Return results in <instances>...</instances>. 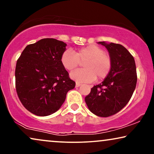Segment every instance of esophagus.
Instances as JSON below:
<instances>
[{"mask_svg":"<svg viewBox=\"0 0 154 154\" xmlns=\"http://www.w3.org/2000/svg\"><path fill=\"white\" fill-rule=\"evenodd\" d=\"M81 84L80 83H78V82H76V83H75V87H79V86H81Z\"/></svg>","mask_w":154,"mask_h":154,"instance_id":"obj_1","label":"esophagus"}]
</instances>
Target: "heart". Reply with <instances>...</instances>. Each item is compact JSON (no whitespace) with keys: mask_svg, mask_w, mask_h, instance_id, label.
<instances>
[{"mask_svg":"<svg viewBox=\"0 0 154 154\" xmlns=\"http://www.w3.org/2000/svg\"><path fill=\"white\" fill-rule=\"evenodd\" d=\"M84 69L71 73L70 77L78 83H90L97 79L103 80L109 75L112 66L111 56L102 48L89 45L79 48L75 52L66 50L61 57V62L65 69L72 71L83 62Z\"/></svg>","mask_w":154,"mask_h":154,"instance_id":"obj_1","label":"heart"}]
</instances>
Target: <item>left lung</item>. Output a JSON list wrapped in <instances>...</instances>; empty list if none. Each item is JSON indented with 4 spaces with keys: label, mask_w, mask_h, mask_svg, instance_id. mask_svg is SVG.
Wrapping results in <instances>:
<instances>
[{
    "label": "left lung",
    "mask_w": 154,
    "mask_h": 154,
    "mask_svg": "<svg viewBox=\"0 0 154 154\" xmlns=\"http://www.w3.org/2000/svg\"><path fill=\"white\" fill-rule=\"evenodd\" d=\"M98 43L108 50L112 66L104 81L91 88L85 101L94 114L109 117L121 111L129 102L135 89L137 75L133 56L125 47L113 43Z\"/></svg>",
    "instance_id": "left-lung-1"
}]
</instances>
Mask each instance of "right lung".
I'll return each mask as SVG.
<instances>
[{
	"mask_svg": "<svg viewBox=\"0 0 154 154\" xmlns=\"http://www.w3.org/2000/svg\"><path fill=\"white\" fill-rule=\"evenodd\" d=\"M66 44L43 38L25 48L17 61L15 88L25 108L33 114L46 116L56 112L75 83L62 66L61 57Z\"/></svg>",
	"mask_w": 154,
	"mask_h": 154,
	"instance_id": "obj_1",
	"label": "right lung"
}]
</instances>
